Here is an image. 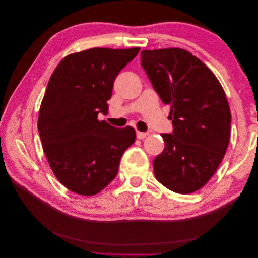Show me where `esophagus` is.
<instances>
[{"mask_svg":"<svg viewBox=\"0 0 258 258\" xmlns=\"http://www.w3.org/2000/svg\"><path fill=\"white\" fill-rule=\"evenodd\" d=\"M148 136L147 132H141V131H137V138L139 140H143L144 138H146Z\"/></svg>","mask_w":258,"mask_h":258,"instance_id":"1","label":"esophagus"}]
</instances>
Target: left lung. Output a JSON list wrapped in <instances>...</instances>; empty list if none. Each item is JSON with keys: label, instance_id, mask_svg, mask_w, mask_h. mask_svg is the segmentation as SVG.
I'll return each mask as SVG.
<instances>
[{"label": "left lung", "instance_id": "obj_1", "mask_svg": "<svg viewBox=\"0 0 258 258\" xmlns=\"http://www.w3.org/2000/svg\"><path fill=\"white\" fill-rule=\"evenodd\" d=\"M141 64L161 101L170 105L172 134L153 161L163 186L191 194L213 176L230 139L231 114L222 85L192 53L181 48L143 50Z\"/></svg>", "mask_w": 258, "mask_h": 258}]
</instances>
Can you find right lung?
Instances as JSON below:
<instances>
[{
  "instance_id": "1",
  "label": "right lung",
  "mask_w": 258,
  "mask_h": 258,
  "mask_svg": "<svg viewBox=\"0 0 258 258\" xmlns=\"http://www.w3.org/2000/svg\"><path fill=\"white\" fill-rule=\"evenodd\" d=\"M139 47L90 48L68 54L50 76L37 129L52 172L69 190L93 196L118 172L123 152L135 142L132 127L115 128L106 114L113 84Z\"/></svg>"
}]
</instances>
